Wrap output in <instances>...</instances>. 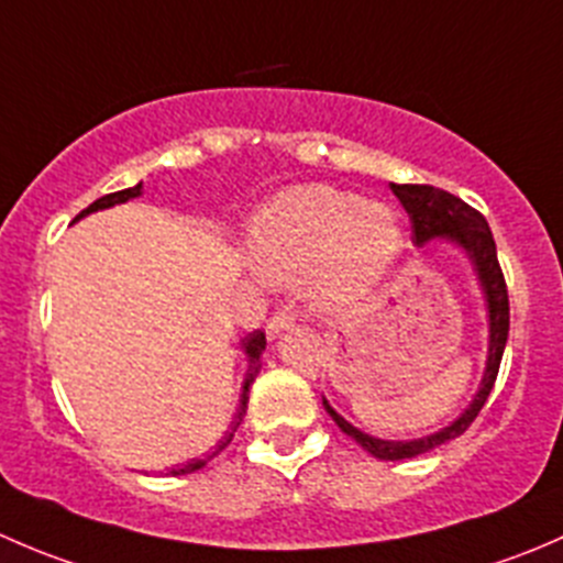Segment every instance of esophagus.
I'll return each instance as SVG.
<instances>
[{
	"label": "esophagus",
	"instance_id": "34e87169",
	"mask_svg": "<svg viewBox=\"0 0 563 563\" xmlns=\"http://www.w3.org/2000/svg\"><path fill=\"white\" fill-rule=\"evenodd\" d=\"M291 327H294V316L288 313V310H277V313L266 321V334H269V340H275L277 334L286 332V329Z\"/></svg>",
	"mask_w": 563,
	"mask_h": 563
}]
</instances>
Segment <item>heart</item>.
I'll use <instances>...</instances> for the list:
<instances>
[{
	"mask_svg": "<svg viewBox=\"0 0 563 563\" xmlns=\"http://www.w3.org/2000/svg\"><path fill=\"white\" fill-rule=\"evenodd\" d=\"M245 250L261 280H308L316 308L340 316L387 280L402 250V231L387 203L362 201L329 185H294L250 218Z\"/></svg>",
	"mask_w": 563,
	"mask_h": 563,
	"instance_id": "obj_1",
	"label": "heart"
}]
</instances>
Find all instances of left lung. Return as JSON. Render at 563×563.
<instances>
[{"label":"left lung","mask_w":563,"mask_h":563,"mask_svg":"<svg viewBox=\"0 0 563 563\" xmlns=\"http://www.w3.org/2000/svg\"><path fill=\"white\" fill-rule=\"evenodd\" d=\"M391 192H395L397 201H400L402 209L408 212V220H411L413 245L424 247L430 245V242L439 240L463 250L465 258L474 266L476 280H479L487 313V360L485 373H482V384L479 389H476L474 400L468 402V408L460 413L455 422L446 424V428L411 441L376 439V435L354 428L349 419L340 417V413L329 406L327 397H323V408H327L329 417L334 419V424H338L345 435H351L362 450H367L378 460H408L424 455V452L435 450V446L463 435L465 430H468V424L476 419V413L482 411L493 384H496L504 349H507L509 297L507 283H504V272L501 266H498L496 242H493L490 225H487V220L482 218L476 209H471L468 203L460 201L452 192L439 190V187L430 185H391Z\"/></svg>","instance_id":"obj_1"}]
</instances>
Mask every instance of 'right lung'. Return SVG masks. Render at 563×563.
Here are the masks:
<instances>
[{
  "label": "right lung",
  "instance_id": "right-lung-1",
  "mask_svg": "<svg viewBox=\"0 0 563 563\" xmlns=\"http://www.w3.org/2000/svg\"><path fill=\"white\" fill-rule=\"evenodd\" d=\"M141 192H144V181H139V185H135V187H128V190L108 192V196L98 198V201H95V203H89V207L84 209V212L78 214L76 220L87 218V214L98 212V209H111V207H117V203L130 201V198H139ZM76 220H73V223H76ZM264 349H266V338H264V332H261V329H255V332H250L247 338L242 340V351H245V356H247V376H245V384H242L240 411H236L234 422H231V430H229V433L223 435V441H218V446H214L212 452H207V455L192 457V460H187V463H181V465H174V468H168V474H172V476L192 474V471L203 468V465H207L209 460H212L214 455H220V452H223L225 446L231 444V439H234L236 428H240V424H242V417H245V411H247V391H250V387H253L255 376H258V371H261V354H264Z\"/></svg>",
  "mask_w": 563,
  "mask_h": 563
}]
</instances>
